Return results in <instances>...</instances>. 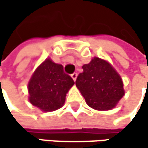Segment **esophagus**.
Returning a JSON list of instances; mask_svg holds the SVG:
<instances>
[{"label": "esophagus", "instance_id": "34e87169", "mask_svg": "<svg viewBox=\"0 0 148 148\" xmlns=\"http://www.w3.org/2000/svg\"><path fill=\"white\" fill-rule=\"evenodd\" d=\"M71 77L73 78V81H75V80H76V78H77V73H73V75H71Z\"/></svg>", "mask_w": 148, "mask_h": 148}]
</instances>
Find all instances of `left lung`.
Here are the masks:
<instances>
[{"label": "left lung", "mask_w": 148, "mask_h": 148, "mask_svg": "<svg viewBox=\"0 0 148 148\" xmlns=\"http://www.w3.org/2000/svg\"><path fill=\"white\" fill-rule=\"evenodd\" d=\"M75 85L89 106L95 110H111L124 96L121 76L108 62L95 57L82 66Z\"/></svg>", "instance_id": "obj_1"}]
</instances>
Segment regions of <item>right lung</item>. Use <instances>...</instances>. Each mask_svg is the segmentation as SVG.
Instances as JSON below:
<instances>
[{
    "label": "right lung",
    "mask_w": 148,
    "mask_h": 148,
    "mask_svg": "<svg viewBox=\"0 0 148 148\" xmlns=\"http://www.w3.org/2000/svg\"><path fill=\"white\" fill-rule=\"evenodd\" d=\"M75 82L64 73L62 65L47 58L40 65L28 82L30 103L43 112L62 107L66 96Z\"/></svg>",
    "instance_id": "add662e5"
}]
</instances>
